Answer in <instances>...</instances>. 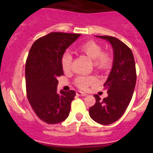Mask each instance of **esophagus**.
<instances>
[{"instance_id":"1","label":"esophagus","mask_w":153,"mask_h":153,"mask_svg":"<svg viewBox=\"0 0 153 153\" xmlns=\"http://www.w3.org/2000/svg\"><path fill=\"white\" fill-rule=\"evenodd\" d=\"M76 95H78V96H86V95H87V94L85 93V92H81V91H77Z\"/></svg>"}]
</instances>
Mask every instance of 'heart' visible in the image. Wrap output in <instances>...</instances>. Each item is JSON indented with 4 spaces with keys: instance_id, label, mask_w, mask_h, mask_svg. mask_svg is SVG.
<instances>
[{
    "instance_id": "1",
    "label": "heart",
    "mask_w": 153,
    "mask_h": 153,
    "mask_svg": "<svg viewBox=\"0 0 153 153\" xmlns=\"http://www.w3.org/2000/svg\"><path fill=\"white\" fill-rule=\"evenodd\" d=\"M80 50L86 56L94 61V66L98 70H104L111 65V58L106 53H103L102 47L95 41H88L80 47ZM72 55L69 52H65L61 59V67L64 72L70 70L72 67ZM97 79L95 77H78L75 81L77 86L83 89H87L89 85L95 84Z\"/></svg>"
}]
</instances>
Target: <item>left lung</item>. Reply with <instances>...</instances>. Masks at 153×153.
<instances>
[{
  "label": "left lung",
  "mask_w": 153,
  "mask_h": 153,
  "mask_svg": "<svg viewBox=\"0 0 153 153\" xmlns=\"http://www.w3.org/2000/svg\"><path fill=\"white\" fill-rule=\"evenodd\" d=\"M112 45L113 62L104 86L108 96L101 100L94 95L96 102L91 106V118L100 124L108 125L118 121L124 113L132 99L136 84V70L132 51L118 38L111 36H96Z\"/></svg>",
  "instance_id": "left-lung-1"
}]
</instances>
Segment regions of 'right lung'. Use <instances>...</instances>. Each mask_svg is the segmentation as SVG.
Returning a JSON list of instances; mask_svg holds the SVG:
<instances>
[{"label":"right lung","mask_w":153,"mask_h":153,"mask_svg":"<svg viewBox=\"0 0 153 153\" xmlns=\"http://www.w3.org/2000/svg\"><path fill=\"white\" fill-rule=\"evenodd\" d=\"M81 34L51 32L34 42L26 62L27 98L37 116L49 124L67 119L74 90L58 92V77L64 75L62 55Z\"/></svg>","instance_id":"obj_1"}]
</instances>
